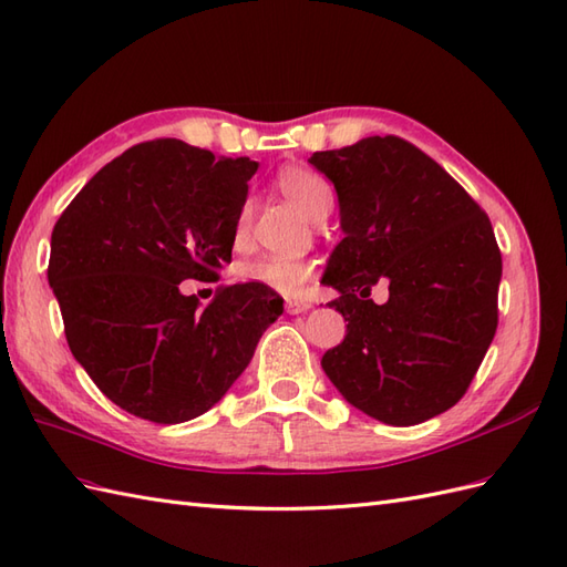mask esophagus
Here are the masks:
<instances>
[{
  "instance_id": "34e87169",
  "label": "esophagus",
  "mask_w": 567,
  "mask_h": 567,
  "mask_svg": "<svg viewBox=\"0 0 567 567\" xmlns=\"http://www.w3.org/2000/svg\"><path fill=\"white\" fill-rule=\"evenodd\" d=\"M311 309L309 301H287V313L297 316V313H307Z\"/></svg>"
}]
</instances>
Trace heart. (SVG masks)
Wrapping results in <instances>:
<instances>
[{
	"label": "heart",
	"mask_w": 567,
	"mask_h": 567,
	"mask_svg": "<svg viewBox=\"0 0 567 567\" xmlns=\"http://www.w3.org/2000/svg\"><path fill=\"white\" fill-rule=\"evenodd\" d=\"M278 186L280 192L295 203V206L311 217V220H318L330 213L332 208V188L330 184L307 167H285L278 174ZM251 223V203L246 200L239 215H237V225H235V241L241 244L246 239V231H249ZM239 278L246 282L260 285L266 289H272V292L292 297L311 278L313 266L307 258H297V256H260L254 260H246V264L239 266Z\"/></svg>",
	"instance_id": "obj_1"
}]
</instances>
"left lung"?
Masks as SVG:
<instances>
[{
	"label": "left lung",
	"instance_id": "8db88e82",
	"mask_svg": "<svg viewBox=\"0 0 567 567\" xmlns=\"http://www.w3.org/2000/svg\"><path fill=\"white\" fill-rule=\"evenodd\" d=\"M309 163L336 184L342 241L323 285L347 336L321 367L342 398L383 424L412 426L467 393L498 326L501 249L488 215L450 174L398 136H369ZM383 279L385 305L368 299Z\"/></svg>",
	"mask_w": 567,
	"mask_h": 567
}]
</instances>
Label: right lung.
Masks as SVG:
<instances>
[{
	"mask_svg": "<svg viewBox=\"0 0 567 567\" xmlns=\"http://www.w3.org/2000/svg\"><path fill=\"white\" fill-rule=\"evenodd\" d=\"M258 163L177 138L114 157L52 229L48 280L71 354L124 412L182 424L208 412L249 367L282 313L254 282L220 287L208 307L179 282L217 278Z\"/></svg>",
	"mask_w": 567,
	"mask_h": 567,
	"instance_id": "add662e5",
	"label": "right lung"
}]
</instances>
